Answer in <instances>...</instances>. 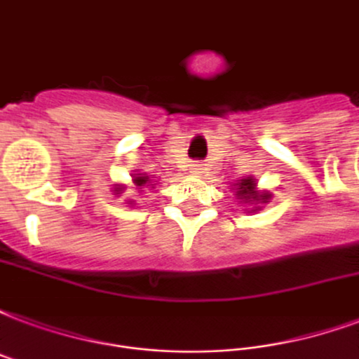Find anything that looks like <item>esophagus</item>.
Here are the masks:
<instances>
[{"label": "esophagus", "instance_id": "obj_1", "mask_svg": "<svg viewBox=\"0 0 359 359\" xmlns=\"http://www.w3.org/2000/svg\"><path fill=\"white\" fill-rule=\"evenodd\" d=\"M191 174H195V176H198V174H202V164H198V163H193L191 164Z\"/></svg>", "mask_w": 359, "mask_h": 359}]
</instances>
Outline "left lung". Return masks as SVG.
Instances as JSON below:
<instances>
[{"label":"left lung","instance_id":"1","mask_svg":"<svg viewBox=\"0 0 359 359\" xmlns=\"http://www.w3.org/2000/svg\"><path fill=\"white\" fill-rule=\"evenodd\" d=\"M236 195L241 196L242 201H263L265 202L269 198V195H259V193H255V183L248 177V180H242L238 183V191H236Z\"/></svg>","mask_w":359,"mask_h":359}]
</instances>
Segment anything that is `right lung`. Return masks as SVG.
Listing matches in <instances>:
<instances>
[{"label": "right lung", "instance_id": "right-lung-1", "mask_svg": "<svg viewBox=\"0 0 359 359\" xmlns=\"http://www.w3.org/2000/svg\"><path fill=\"white\" fill-rule=\"evenodd\" d=\"M134 183L138 185V189H144V185H147V183H149V177H147V176H136V177H134ZM115 191L118 193V191H123V187H117Z\"/></svg>", "mask_w": 359, "mask_h": 359}]
</instances>
